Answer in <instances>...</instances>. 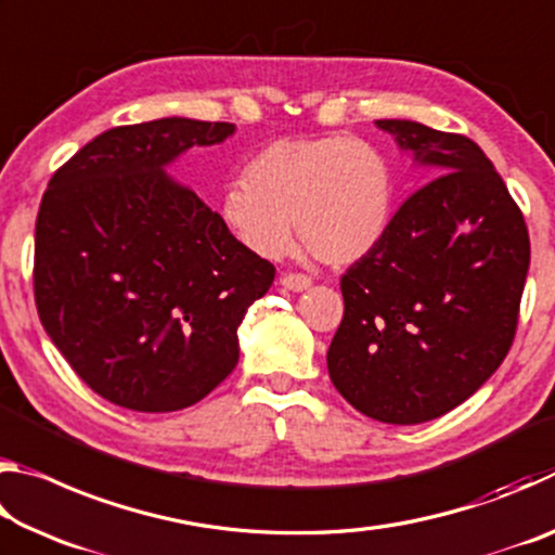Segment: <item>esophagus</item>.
<instances>
[{
    "label": "esophagus",
    "instance_id": "1",
    "mask_svg": "<svg viewBox=\"0 0 555 555\" xmlns=\"http://www.w3.org/2000/svg\"><path fill=\"white\" fill-rule=\"evenodd\" d=\"M281 286L288 288V291H306L308 286H311V279H308L306 274H284L281 276Z\"/></svg>",
    "mask_w": 555,
    "mask_h": 555
}]
</instances>
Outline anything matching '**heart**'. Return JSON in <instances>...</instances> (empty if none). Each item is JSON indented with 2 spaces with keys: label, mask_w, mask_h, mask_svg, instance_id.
I'll return each instance as SVG.
<instances>
[{
  "label": "heart",
  "mask_w": 555,
  "mask_h": 555,
  "mask_svg": "<svg viewBox=\"0 0 555 555\" xmlns=\"http://www.w3.org/2000/svg\"><path fill=\"white\" fill-rule=\"evenodd\" d=\"M393 178L372 144L345 134L279 139L251 158L247 183L224 185V228L257 257L279 259L300 240L327 264H354L389 230Z\"/></svg>",
  "instance_id": "heart-1"
}]
</instances>
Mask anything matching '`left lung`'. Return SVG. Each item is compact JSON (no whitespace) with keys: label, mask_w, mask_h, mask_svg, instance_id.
Listing matches in <instances>:
<instances>
[{"label":"left lung","mask_w":555,"mask_h":555,"mask_svg":"<svg viewBox=\"0 0 555 555\" xmlns=\"http://www.w3.org/2000/svg\"><path fill=\"white\" fill-rule=\"evenodd\" d=\"M430 181L340 279L345 315L327 350L335 389L382 424L455 409L509 352L529 271L521 210L473 139L377 119Z\"/></svg>","instance_id":"left-lung-1"}]
</instances>
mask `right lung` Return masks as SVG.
<instances>
[{
  "mask_svg": "<svg viewBox=\"0 0 555 555\" xmlns=\"http://www.w3.org/2000/svg\"><path fill=\"white\" fill-rule=\"evenodd\" d=\"M230 121L164 117L102 131L53 173L36 218L34 296L75 374L117 406H193L240 360L237 327L276 269L166 173Z\"/></svg>",
  "mask_w": 555,
  "mask_h": 555,
  "instance_id": "add662e5",
  "label": "right lung"
}]
</instances>
